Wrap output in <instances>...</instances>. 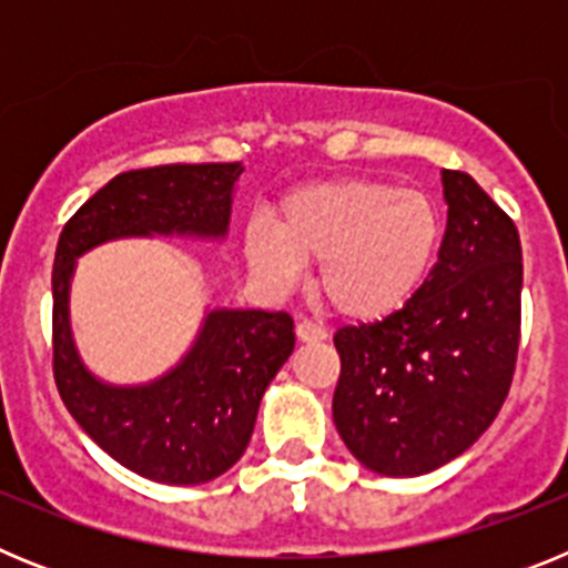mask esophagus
I'll return each instance as SVG.
<instances>
[{"mask_svg":"<svg viewBox=\"0 0 568 568\" xmlns=\"http://www.w3.org/2000/svg\"><path fill=\"white\" fill-rule=\"evenodd\" d=\"M295 335H298V341H304V344H318V341H327V329L318 327V324H313V321H298V324H295Z\"/></svg>","mask_w":568,"mask_h":568,"instance_id":"obj_1","label":"esophagus"}]
</instances>
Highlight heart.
<instances>
[{"mask_svg":"<svg viewBox=\"0 0 568 568\" xmlns=\"http://www.w3.org/2000/svg\"><path fill=\"white\" fill-rule=\"evenodd\" d=\"M444 241V213L424 190L386 179H327L275 204L273 230L250 224L244 258L264 284L290 287L317 264L318 295L338 318L375 324L420 293Z\"/></svg>","mask_w":568,"mask_h":568,"instance_id":"b5f03b06","label":"heart"}]
</instances>
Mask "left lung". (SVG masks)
Returning a JSON list of instances; mask_svg holds the SVG:
<instances>
[{"instance_id": "8db88e82", "label": "left lung", "mask_w": 568, "mask_h": 568, "mask_svg": "<svg viewBox=\"0 0 568 568\" xmlns=\"http://www.w3.org/2000/svg\"><path fill=\"white\" fill-rule=\"evenodd\" d=\"M440 182L446 233L420 293L378 324L335 333V429L386 478L464 455L500 413L518 358V227L471 175L444 170Z\"/></svg>"}]
</instances>
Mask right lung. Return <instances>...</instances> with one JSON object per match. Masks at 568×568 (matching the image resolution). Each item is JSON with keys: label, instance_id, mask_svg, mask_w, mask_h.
Instances as JSON below:
<instances>
[{"label": "right lung", "instance_id": "obj_1", "mask_svg": "<svg viewBox=\"0 0 568 568\" xmlns=\"http://www.w3.org/2000/svg\"><path fill=\"white\" fill-rule=\"evenodd\" d=\"M244 164H162L115 175L64 224L53 261V375L68 413L124 469L170 486L219 478L253 438L264 389L293 355L287 313L207 307L187 353L159 378L110 384L70 329L77 261L119 239L224 241Z\"/></svg>", "mask_w": 568, "mask_h": 568}]
</instances>
